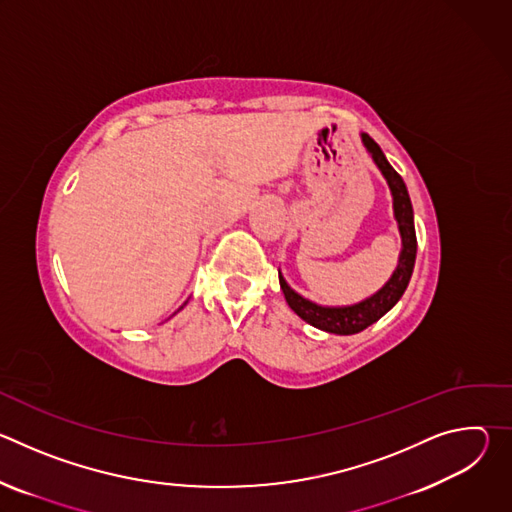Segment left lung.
<instances>
[{"label": "left lung", "instance_id": "obj_1", "mask_svg": "<svg viewBox=\"0 0 512 512\" xmlns=\"http://www.w3.org/2000/svg\"><path fill=\"white\" fill-rule=\"evenodd\" d=\"M362 143L367 145V150L371 152L375 164L383 172V176L389 182L391 194H393V208H395V218L401 231V241H403V251L399 257V265L393 273V277L385 283L383 289H379L377 294L369 300H364L356 306H346V308H322L306 298L298 296L294 289H291L285 279L279 275V285L285 296V302L289 308L294 310L302 320L308 324L332 332V334H356L364 328H369L375 324L379 318H383L405 294V289L409 285L413 265H415V253H417V237H415V225H413V208L411 200L405 188L403 178L395 172V168L387 162L385 154L381 152L379 145L369 133H362Z\"/></svg>", "mask_w": 512, "mask_h": 512}]
</instances>
